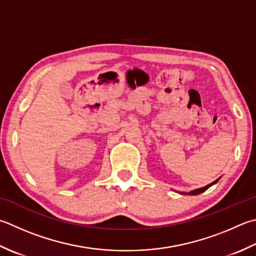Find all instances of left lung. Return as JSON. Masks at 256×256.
<instances>
[{
  "label": "left lung",
  "mask_w": 256,
  "mask_h": 256,
  "mask_svg": "<svg viewBox=\"0 0 256 256\" xmlns=\"http://www.w3.org/2000/svg\"><path fill=\"white\" fill-rule=\"evenodd\" d=\"M218 181V178L216 180V181H214V182H212L211 184H208V185H206V186H204V188H196V190H193V191H191V192H188V193H184V192H182L181 194H185V195H198V194H200V193H203V192H205L206 191V190L210 188V186H212L213 184H215Z\"/></svg>",
  "instance_id": "obj_1"
}]
</instances>
